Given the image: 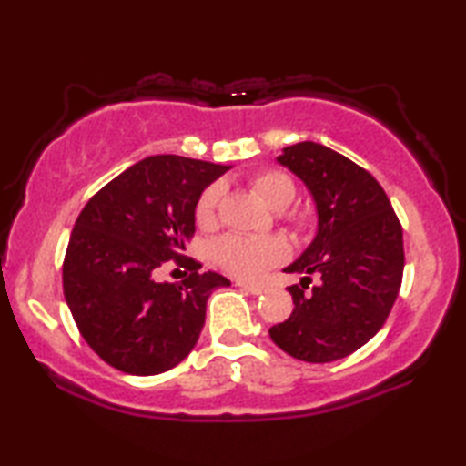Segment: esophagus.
Returning a JSON list of instances; mask_svg holds the SVG:
<instances>
[{"instance_id": "esophagus-1", "label": "esophagus", "mask_w": 466, "mask_h": 466, "mask_svg": "<svg viewBox=\"0 0 466 466\" xmlns=\"http://www.w3.org/2000/svg\"><path fill=\"white\" fill-rule=\"evenodd\" d=\"M236 286L242 288L244 291H248V294H252V296H258L265 291L261 286H252V283H247V281H236Z\"/></svg>"}]
</instances>
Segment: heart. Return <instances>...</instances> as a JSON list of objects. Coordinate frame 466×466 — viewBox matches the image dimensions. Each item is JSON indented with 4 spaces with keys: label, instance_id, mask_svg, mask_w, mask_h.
<instances>
[{
    "label": "heart",
    "instance_id": "b5f03b06",
    "mask_svg": "<svg viewBox=\"0 0 466 466\" xmlns=\"http://www.w3.org/2000/svg\"><path fill=\"white\" fill-rule=\"evenodd\" d=\"M252 191L257 193L267 208L273 211L288 209L296 199V185L279 170H265L250 178ZM222 187L211 185L203 191L197 203V222L201 226L214 224ZM216 261L228 273L240 279H255L269 267L286 258V244L278 238H252V236L228 234L214 244Z\"/></svg>",
    "mask_w": 466,
    "mask_h": 466
}]
</instances>
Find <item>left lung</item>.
Returning <instances> with one entry per match:
<instances>
[{
  "mask_svg": "<svg viewBox=\"0 0 466 466\" xmlns=\"http://www.w3.org/2000/svg\"><path fill=\"white\" fill-rule=\"evenodd\" d=\"M278 162L302 180L317 208V234L286 273L294 310L269 329L291 358L327 364L366 345L389 319L403 279V228L384 188L350 157L314 141L283 147ZM317 274L321 281L305 288Z\"/></svg>",
  "mask_w": 466,
  "mask_h": 466,
  "instance_id": "left-lung-1",
  "label": "left lung"
}]
</instances>
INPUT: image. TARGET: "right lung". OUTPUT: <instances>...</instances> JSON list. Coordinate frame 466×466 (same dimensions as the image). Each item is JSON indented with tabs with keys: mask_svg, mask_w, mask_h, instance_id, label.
Here are the masks:
<instances>
[{
	"mask_svg": "<svg viewBox=\"0 0 466 466\" xmlns=\"http://www.w3.org/2000/svg\"><path fill=\"white\" fill-rule=\"evenodd\" d=\"M232 167L183 156H149L121 172L86 203L63 261V294L94 351L108 366L154 376L180 364L205 325L211 289L224 275L199 273L185 257L201 193ZM167 260L192 271L157 284Z\"/></svg>",
	"mask_w": 466,
	"mask_h": 466,
	"instance_id": "right-lung-1",
	"label": "right lung"
}]
</instances>
